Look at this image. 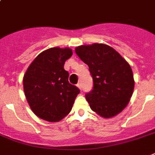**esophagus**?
I'll use <instances>...</instances> for the list:
<instances>
[{
	"mask_svg": "<svg viewBox=\"0 0 155 155\" xmlns=\"http://www.w3.org/2000/svg\"><path fill=\"white\" fill-rule=\"evenodd\" d=\"M77 87L80 89H82V84H81V83H80V82H79V83L77 84Z\"/></svg>",
	"mask_w": 155,
	"mask_h": 155,
	"instance_id": "1",
	"label": "esophagus"
}]
</instances>
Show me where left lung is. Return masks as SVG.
Segmentation results:
<instances>
[{
  "label": "left lung",
  "instance_id": "obj_1",
  "mask_svg": "<svg viewBox=\"0 0 155 155\" xmlns=\"http://www.w3.org/2000/svg\"><path fill=\"white\" fill-rule=\"evenodd\" d=\"M75 53L89 68L92 90L85 95L91 109L110 118L127 107L134 91L131 68L114 48L103 44L82 45Z\"/></svg>",
  "mask_w": 155,
  "mask_h": 155
}]
</instances>
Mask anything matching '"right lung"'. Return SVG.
<instances>
[{
    "label": "right lung",
    "mask_w": 155,
    "mask_h": 155,
    "mask_svg": "<svg viewBox=\"0 0 155 155\" xmlns=\"http://www.w3.org/2000/svg\"><path fill=\"white\" fill-rule=\"evenodd\" d=\"M72 55L70 48H51L36 56L28 67L23 84L30 107L42 119L58 122L71 111L80 90L68 82L64 65Z\"/></svg>",
    "instance_id": "right-lung-1"
}]
</instances>
